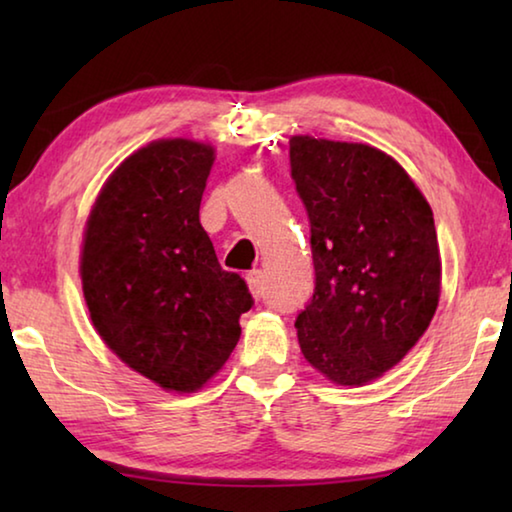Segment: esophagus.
<instances>
[{
  "label": "esophagus",
  "mask_w": 512,
  "mask_h": 512,
  "mask_svg": "<svg viewBox=\"0 0 512 512\" xmlns=\"http://www.w3.org/2000/svg\"><path fill=\"white\" fill-rule=\"evenodd\" d=\"M246 282H248V287H250V293H253L255 298L262 296V289H264V275H262V271L246 273Z\"/></svg>",
  "instance_id": "esophagus-1"
}]
</instances>
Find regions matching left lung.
<instances>
[{"mask_svg": "<svg viewBox=\"0 0 512 512\" xmlns=\"http://www.w3.org/2000/svg\"><path fill=\"white\" fill-rule=\"evenodd\" d=\"M289 160L316 271L296 318L300 350L334 384L363 386L400 363L436 314L433 212L409 173L368 144L296 135Z\"/></svg>", "mask_w": 512, "mask_h": 512, "instance_id": "1", "label": "left lung"}]
</instances>
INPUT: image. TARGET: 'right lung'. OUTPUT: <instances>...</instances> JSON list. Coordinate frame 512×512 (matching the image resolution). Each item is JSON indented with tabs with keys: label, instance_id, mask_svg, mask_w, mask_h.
I'll list each match as a JSON object with an SVG mask.
<instances>
[{
	"label": "right lung",
	"instance_id": "obj_1",
	"mask_svg": "<svg viewBox=\"0 0 512 512\" xmlns=\"http://www.w3.org/2000/svg\"><path fill=\"white\" fill-rule=\"evenodd\" d=\"M214 149L158 140L119 164L85 225L90 318L128 368L164 391H198L235 350L248 284L223 271L198 210Z\"/></svg>",
	"mask_w": 512,
	"mask_h": 512
}]
</instances>
